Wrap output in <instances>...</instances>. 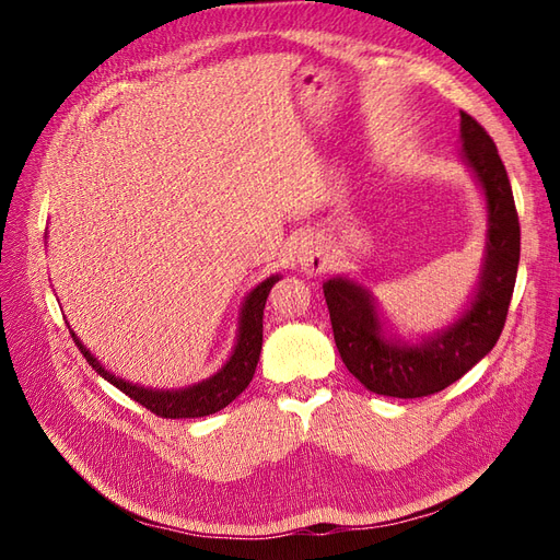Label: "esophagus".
Listing matches in <instances>:
<instances>
[{"mask_svg":"<svg viewBox=\"0 0 560 560\" xmlns=\"http://www.w3.org/2000/svg\"><path fill=\"white\" fill-rule=\"evenodd\" d=\"M296 261L306 273H319L325 268V252H322L319 241L313 235H303L296 247Z\"/></svg>","mask_w":560,"mask_h":560,"instance_id":"34e87169","label":"esophagus"}]
</instances>
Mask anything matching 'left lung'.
I'll use <instances>...</instances> for the list:
<instances>
[{"mask_svg":"<svg viewBox=\"0 0 560 560\" xmlns=\"http://www.w3.org/2000/svg\"><path fill=\"white\" fill-rule=\"evenodd\" d=\"M460 159L486 200L479 282L460 315L448 327L411 343L387 329L374 294L358 280L334 276L322 284L341 360L376 395L399 399L434 395L481 362L502 334L521 257L514 194L495 142L465 112H460Z\"/></svg>","mask_w":560,"mask_h":560,"instance_id":"left-lung-1","label":"left lung"}]
</instances>
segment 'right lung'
<instances>
[{"mask_svg": "<svg viewBox=\"0 0 560 560\" xmlns=\"http://www.w3.org/2000/svg\"><path fill=\"white\" fill-rule=\"evenodd\" d=\"M280 280V276H270L261 280L254 290L245 296L238 317V334H235V346L229 354V360L222 369L210 378H202L194 385L177 387V389H156L130 383L126 378L114 376L103 364L97 362L95 354L81 343V338L70 329L77 348L81 350L86 362L97 371L100 376L116 385L130 399L142 404L144 409L161 418H200L222 411L243 389L249 385L254 371H257L261 341H264V306L270 294V287Z\"/></svg>", "mask_w": 560, "mask_h": 560, "instance_id": "add662e5", "label": "right lung"}]
</instances>
